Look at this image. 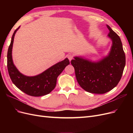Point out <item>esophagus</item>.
I'll use <instances>...</instances> for the list:
<instances>
[{
    "label": "esophagus",
    "mask_w": 133,
    "mask_h": 133,
    "mask_svg": "<svg viewBox=\"0 0 133 133\" xmlns=\"http://www.w3.org/2000/svg\"><path fill=\"white\" fill-rule=\"evenodd\" d=\"M73 57H74V55L73 54H69V55H68V58L69 59V60H70V61H71V60L73 59Z\"/></svg>",
    "instance_id": "34e87169"
}]
</instances>
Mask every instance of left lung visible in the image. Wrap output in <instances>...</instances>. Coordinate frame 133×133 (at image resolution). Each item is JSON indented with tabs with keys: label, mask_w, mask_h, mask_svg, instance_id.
Returning a JSON list of instances; mask_svg holds the SVG:
<instances>
[{
	"label": "left lung",
	"mask_w": 133,
	"mask_h": 133,
	"mask_svg": "<svg viewBox=\"0 0 133 133\" xmlns=\"http://www.w3.org/2000/svg\"><path fill=\"white\" fill-rule=\"evenodd\" d=\"M107 26L110 31L108 37L112 41L108 57L97 63L79 57L71 61L79 85L91 93L104 94L113 89L121 79L125 65L121 40L109 26Z\"/></svg>",
	"instance_id": "8db88e82"
}]
</instances>
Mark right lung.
Listing matches in <instances>:
<instances>
[{"label":"right lung","instance_id":"obj_1","mask_svg":"<svg viewBox=\"0 0 133 133\" xmlns=\"http://www.w3.org/2000/svg\"><path fill=\"white\" fill-rule=\"evenodd\" d=\"M19 28L14 31L8 50L7 67L10 78L18 89L28 95L32 96L46 95L55 88L58 76L69 65V60L66 58L37 76H27L23 75L14 65L11 55L14 36Z\"/></svg>","mask_w":133,"mask_h":133}]
</instances>
